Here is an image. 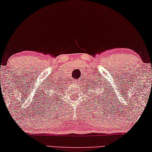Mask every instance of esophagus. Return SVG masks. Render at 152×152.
<instances>
[{"label": "esophagus", "instance_id": "obj_1", "mask_svg": "<svg viewBox=\"0 0 152 152\" xmlns=\"http://www.w3.org/2000/svg\"><path fill=\"white\" fill-rule=\"evenodd\" d=\"M78 81H79V80H78V79H76V80H75V82H76V83H77Z\"/></svg>", "mask_w": 152, "mask_h": 152}]
</instances>
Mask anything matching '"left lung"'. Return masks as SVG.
Returning <instances> with one entry per match:
<instances>
[{
  "label": "left lung",
  "instance_id": "left-lung-1",
  "mask_svg": "<svg viewBox=\"0 0 152 152\" xmlns=\"http://www.w3.org/2000/svg\"><path fill=\"white\" fill-rule=\"evenodd\" d=\"M92 86H94V84H93V85ZM91 89H92V87H91Z\"/></svg>",
  "mask_w": 152,
  "mask_h": 152
}]
</instances>
